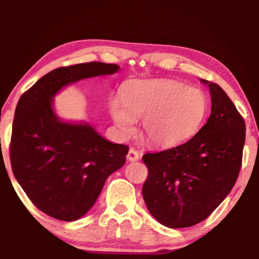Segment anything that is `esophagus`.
Segmentation results:
<instances>
[{
    "label": "esophagus",
    "instance_id": "obj_1",
    "mask_svg": "<svg viewBox=\"0 0 259 259\" xmlns=\"http://www.w3.org/2000/svg\"><path fill=\"white\" fill-rule=\"evenodd\" d=\"M139 153L135 150V148H130L129 152H128V155H126V159L130 162H135V161H138L139 160Z\"/></svg>",
    "mask_w": 259,
    "mask_h": 259
}]
</instances>
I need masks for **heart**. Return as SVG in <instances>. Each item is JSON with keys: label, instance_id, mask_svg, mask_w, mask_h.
Instances as JSON below:
<instances>
[{"label": "heart", "instance_id": "heart-1", "mask_svg": "<svg viewBox=\"0 0 259 259\" xmlns=\"http://www.w3.org/2000/svg\"><path fill=\"white\" fill-rule=\"evenodd\" d=\"M207 99L202 91L175 81L136 83L124 88L121 99L109 102V112L123 135L142 120V136L148 144L171 147L185 142L202 122Z\"/></svg>", "mask_w": 259, "mask_h": 259}]
</instances>
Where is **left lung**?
Wrapping results in <instances>:
<instances>
[{
    "mask_svg": "<svg viewBox=\"0 0 259 259\" xmlns=\"http://www.w3.org/2000/svg\"><path fill=\"white\" fill-rule=\"evenodd\" d=\"M201 81L211 95L207 123L185 144L143 155L148 169L143 198L152 216L170 229L208 218L233 188L242 164L243 117L217 83Z\"/></svg>",
    "mask_w": 259,
    "mask_h": 259,
    "instance_id": "8db88e82",
    "label": "left lung"
}]
</instances>
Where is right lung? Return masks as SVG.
<instances>
[{
	"mask_svg": "<svg viewBox=\"0 0 259 259\" xmlns=\"http://www.w3.org/2000/svg\"><path fill=\"white\" fill-rule=\"evenodd\" d=\"M119 68L95 61L56 68L19 98L10 143L12 172L35 207L50 217L72 222L85 214L129 151L88 123L60 121L52 98L65 85Z\"/></svg>",
	"mask_w": 259,
	"mask_h": 259,
	"instance_id": "right-lung-1",
	"label": "right lung"
}]
</instances>
